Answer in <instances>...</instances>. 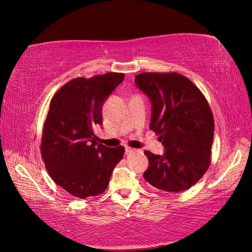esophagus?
<instances>
[{"instance_id": "esophagus-1", "label": "esophagus", "mask_w": 252, "mask_h": 252, "mask_svg": "<svg viewBox=\"0 0 252 252\" xmlns=\"http://www.w3.org/2000/svg\"><path fill=\"white\" fill-rule=\"evenodd\" d=\"M135 152H137V149L131 148V147H126V154H132V153H135Z\"/></svg>"}]
</instances>
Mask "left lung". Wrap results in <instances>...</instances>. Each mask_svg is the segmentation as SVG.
Listing matches in <instances>:
<instances>
[{"label":"left lung","instance_id":"1","mask_svg":"<svg viewBox=\"0 0 252 252\" xmlns=\"http://www.w3.org/2000/svg\"><path fill=\"white\" fill-rule=\"evenodd\" d=\"M135 84L152 101L149 129L164 147L162 156L144 153L149 162L144 179L164 191L189 189L210 165L215 121L207 99L176 72H143Z\"/></svg>","mask_w":252,"mask_h":252}]
</instances>
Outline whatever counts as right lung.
Returning a JSON list of instances; mask_svg holds the SVG:
<instances>
[{"label": "right lung", "instance_id": "right-lung-1", "mask_svg": "<svg viewBox=\"0 0 252 252\" xmlns=\"http://www.w3.org/2000/svg\"><path fill=\"white\" fill-rule=\"evenodd\" d=\"M125 74L108 72L76 78L53 96L43 127L41 155L50 176L69 194L84 199L105 191L112 170L125 154L96 143L101 108Z\"/></svg>", "mask_w": 252, "mask_h": 252}]
</instances>
